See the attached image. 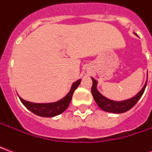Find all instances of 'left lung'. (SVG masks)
<instances>
[{
  "label": "left lung",
  "instance_id": "obj_1",
  "mask_svg": "<svg viewBox=\"0 0 152 152\" xmlns=\"http://www.w3.org/2000/svg\"><path fill=\"white\" fill-rule=\"evenodd\" d=\"M91 79L93 80L91 93H92L94 99L95 100L97 105L99 106V108H101L104 112L115 113V114L124 113V112L130 110L137 103V101L141 99V97L142 96L144 91H145V89H146L147 82V79L143 87L134 97L129 98L128 99H124V100H121V101H115V100L107 99V97L102 95V94L98 90V88H97L98 81L95 79H94L93 77H91Z\"/></svg>",
  "mask_w": 152,
  "mask_h": 152
}]
</instances>
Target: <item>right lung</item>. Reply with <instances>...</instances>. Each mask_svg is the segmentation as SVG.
Wrapping results in <instances>:
<instances>
[{
	"label": "right lung",
	"mask_w": 152,
	"mask_h": 152,
	"mask_svg": "<svg viewBox=\"0 0 152 152\" xmlns=\"http://www.w3.org/2000/svg\"><path fill=\"white\" fill-rule=\"evenodd\" d=\"M80 81H81V79H79L78 80L72 83L69 92L67 93L63 99H59L56 102L37 103V102H32L24 100L22 99L20 96H18L22 103L32 113L37 115L39 116H42V117H53L58 115L62 114L68 107L70 102L72 101L73 93L79 86Z\"/></svg>",
	"instance_id": "obj_1"
}]
</instances>
